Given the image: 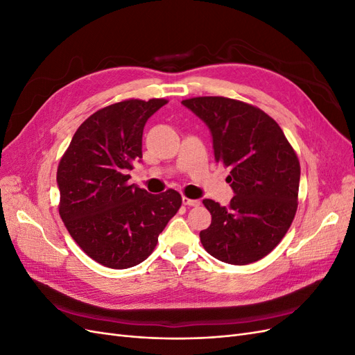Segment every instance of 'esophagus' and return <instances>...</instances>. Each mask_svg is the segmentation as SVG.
<instances>
[{
  "mask_svg": "<svg viewBox=\"0 0 355 355\" xmlns=\"http://www.w3.org/2000/svg\"><path fill=\"white\" fill-rule=\"evenodd\" d=\"M182 202H184L185 206H189V207L200 206V200H191L188 197H182Z\"/></svg>",
  "mask_w": 355,
  "mask_h": 355,
  "instance_id": "obj_1",
  "label": "esophagus"
}]
</instances>
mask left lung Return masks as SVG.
<instances>
[{
    "label": "left lung",
    "mask_w": 355,
    "mask_h": 355,
    "mask_svg": "<svg viewBox=\"0 0 355 355\" xmlns=\"http://www.w3.org/2000/svg\"><path fill=\"white\" fill-rule=\"evenodd\" d=\"M207 124L214 159L230 167L234 197L228 206L202 200L211 223L200 232L204 249L231 265L271 253L297 210L299 159L275 120L253 105L222 96L182 101Z\"/></svg>",
    "instance_id": "left-lung-1"
}]
</instances>
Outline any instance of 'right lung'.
<instances>
[{"label": "right lung", "instance_id": "1", "mask_svg": "<svg viewBox=\"0 0 355 355\" xmlns=\"http://www.w3.org/2000/svg\"><path fill=\"white\" fill-rule=\"evenodd\" d=\"M166 99H128L96 111L75 132L58 167L59 214L84 253L125 270L144 262L182 206L178 191L153 196L128 185L142 158L148 118Z\"/></svg>", "mask_w": 355, "mask_h": 355}]
</instances>
